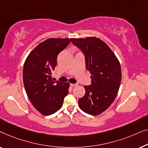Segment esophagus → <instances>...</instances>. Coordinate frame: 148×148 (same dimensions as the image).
Returning <instances> with one entry per match:
<instances>
[{"mask_svg":"<svg viewBox=\"0 0 148 148\" xmlns=\"http://www.w3.org/2000/svg\"><path fill=\"white\" fill-rule=\"evenodd\" d=\"M70 86H71V87H73V88H74V87H77V86L78 85L77 84H71Z\"/></svg>","mask_w":148,"mask_h":148,"instance_id":"34e87169","label":"esophagus"}]
</instances>
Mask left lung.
Returning <instances> with one entry per match:
<instances>
[{
	"mask_svg": "<svg viewBox=\"0 0 148 148\" xmlns=\"http://www.w3.org/2000/svg\"><path fill=\"white\" fill-rule=\"evenodd\" d=\"M71 40L84 54L86 69L92 74V84L84 86L86 94L79 99V106L89 114L98 115L110 106L118 94L120 62L109 46L98 38Z\"/></svg>",
	"mask_w": 148,
	"mask_h": 148,
	"instance_id": "1",
	"label": "left lung"
}]
</instances>
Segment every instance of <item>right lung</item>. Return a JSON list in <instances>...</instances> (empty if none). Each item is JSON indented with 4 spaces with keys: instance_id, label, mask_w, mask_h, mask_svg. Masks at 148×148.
Segmentation results:
<instances>
[{
    "instance_id": "1",
    "label": "right lung",
    "mask_w": 148,
    "mask_h": 148,
    "mask_svg": "<svg viewBox=\"0 0 148 148\" xmlns=\"http://www.w3.org/2000/svg\"><path fill=\"white\" fill-rule=\"evenodd\" d=\"M71 42L69 38H49L38 44L26 58L23 80L30 102L42 114L48 116L61 108L69 83L53 82L52 72L57 56Z\"/></svg>"
}]
</instances>
